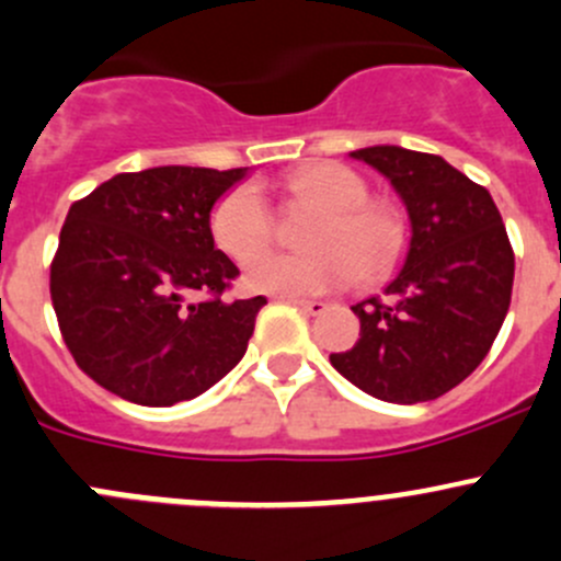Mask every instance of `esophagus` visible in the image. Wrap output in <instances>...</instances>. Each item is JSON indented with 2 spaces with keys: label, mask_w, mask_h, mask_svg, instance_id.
<instances>
[{
  "label": "esophagus",
  "mask_w": 561,
  "mask_h": 561,
  "mask_svg": "<svg viewBox=\"0 0 561 561\" xmlns=\"http://www.w3.org/2000/svg\"><path fill=\"white\" fill-rule=\"evenodd\" d=\"M285 298L290 304H296L298 309H304L307 314H322L328 309L325 301H307V298H293V296H285Z\"/></svg>",
  "instance_id": "esophagus-1"
}]
</instances>
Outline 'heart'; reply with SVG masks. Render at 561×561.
Segmentation results:
<instances>
[{
	"label": "heart",
	"mask_w": 561,
	"mask_h": 561,
	"mask_svg": "<svg viewBox=\"0 0 561 561\" xmlns=\"http://www.w3.org/2000/svg\"><path fill=\"white\" fill-rule=\"evenodd\" d=\"M293 206L320 208L304 236L301 254H260L274 244L276 219L254 184H236L208 214L214 244L236 263L249 265L247 285L274 296H325L355 279L377 282L399 265L407 225L393 206L369 201V184L339 162H314L285 179Z\"/></svg>",
	"instance_id": "obj_1"
}]
</instances>
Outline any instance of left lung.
Segmentation results:
<instances>
[{
    "mask_svg": "<svg viewBox=\"0 0 561 561\" xmlns=\"http://www.w3.org/2000/svg\"><path fill=\"white\" fill-rule=\"evenodd\" d=\"M353 157L396 186L412 241L386 296L353 307L360 339L331 364L382 401L439 399L478 369L511 307L516 254L500 208L437 154L371 146Z\"/></svg>",
    "mask_w": 561,
    "mask_h": 561,
    "instance_id": "obj_1",
    "label": "left lung"
}]
</instances>
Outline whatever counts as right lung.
Instances as JSON below:
<instances>
[{
	"instance_id": "right-lung-1",
	"label": "right lung",
	"mask_w": 561,
	"mask_h": 561,
	"mask_svg": "<svg viewBox=\"0 0 561 561\" xmlns=\"http://www.w3.org/2000/svg\"><path fill=\"white\" fill-rule=\"evenodd\" d=\"M241 175L149 168L72 203L50 260V301L78 369L98 386L171 407L244 358L265 298L225 296L239 268L208 233L211 206Z\"/></svg>"
}]
</instances>
